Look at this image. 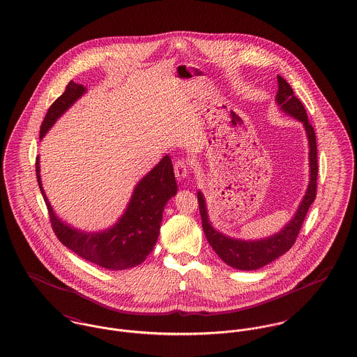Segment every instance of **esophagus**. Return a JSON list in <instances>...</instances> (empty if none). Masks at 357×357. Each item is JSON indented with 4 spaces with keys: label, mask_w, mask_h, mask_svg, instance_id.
Here are the masks:
<instances>
[{
    "label": "esophagus",
    "mask_w": 357,
    "mask_h": 357,
    "mask_svg": "<svg viewBox=\"0 0 357 357\" xmlns=\"http://www.w3.org/2000/svg\"><path fill=\"white\" fill-rule=\"evenodd\" d=\"M174 171H175V176L178 181H183L189 176V167L185 160H178L174 165Z\"/></svg>",
    "instance_id": "34e87169"
}]
</instances>
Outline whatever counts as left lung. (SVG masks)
I'll return each instance as SVG.
<instances>
[{
  "instance_id": "obj_1",
  "label": "left lung",
  "mask_w": 357,
  "mask_h": 357,
  "mask_svg": "<svg viewBox=\"0 0 357 357\" xmlns=\"http://www.w3.org/2000/svg\"><path fill=\"white\" fill-rule=\"evenodd\" d=\"M279 109L300 121L304 126L310 152V182L305 190V195L300 201L294 215L291 219L278 231L270 237L260 239H242V238L230 237L216 230L209 220L206 201L201 190L197 192L198 206L202 220V230L208 239L209 245L215 250V253L230 267L242 270V271H253L259 270L271 261H274L279 256L284 255L296 242L298 231L303 226L305 215L317 197V137L314 127L310 124L308 116L301 101L294 96L290 84L278 75V91L275 96Z\"/></svg>"
}]
</instances>
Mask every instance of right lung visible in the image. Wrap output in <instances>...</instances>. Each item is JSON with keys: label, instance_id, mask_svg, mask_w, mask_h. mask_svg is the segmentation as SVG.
<instances>
[{"label": "right lung", "instance_id": "1", "mask_svg": "<svg viewBox=\"0 0 357 357\" xmlns=\"http://www.w3.org/2000/svg\"><path fill=\"white\" fill-rule=\"evenodd\" d=\"M86 91L87 89L83 84L73 80L68 83L66 91L52 104L43 119L40 139ZM36 167L52 227L63 245L96 266L112 271L132 268L144 263L158 242L164 208L178 192L172 161L168 155L135 185L119 219L101 231H84L59 218L42 186L40 156Z\"/></svg>", "mask_w": 357, "mask_h": 357}]
</instances>
